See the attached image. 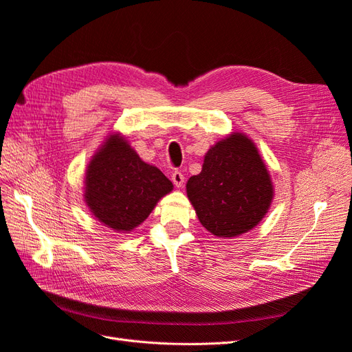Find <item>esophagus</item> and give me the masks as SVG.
I'll use <instances>...</instances> for the list:
<instances>
[{
  "instance_id": "34e87169",
  "label": "esophagus",
  "mask_w": 352,
  "mask_h": 352,
  "mask_svg": "<svg viewBox=\"0 0 352 352\" xmlns=\"http://www.w3.org/2000/svg\"><path fill=\"white\" fill-rule=\"evenodd\" d=\"M172 180H173V184L177 188H182L184 182H185V176L182 175V172H179V170H175V172L172 173Z\"/></svg>"
}]
</instances>
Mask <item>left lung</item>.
<instances>
[{
    "label": "left lung",
    "mask_w": 352,
    "mask_h": 352,
    "mask_svg": "<svg viewBox=\"0 0 352 352\" xmlns=\"http://www.w3.org/2000/svg\"><path fill=\"white\" fill-rule=\"evenodd\" d=\"M186 192L201 225L212 235L232 238L258 225L270 207L273 185L251 140L233 133L210 148Z\"/></svg>",
    "instance_id": "8db88e82"
}]
</instances>
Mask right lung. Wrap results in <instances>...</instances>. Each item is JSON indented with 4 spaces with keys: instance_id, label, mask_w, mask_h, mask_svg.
Listing matches in <instances>:
<instances>
[{
    "instance_id": "obj_1",
    "label": "right lung",
    "mask_w": 352,
    "mask_h": 352,
    "mask_svg": "<svg viewBox=\"0 0 352 352\" xmlns=\"http://www.w3.org/2000/svg\"><path fill=\"white\" fill-rule=\"evenodd\" d=\"M87 204L104 225L129 232L150 216L173 184L144 163L126 140L111 135L95 154L87 172Z\"/></svg>"
}]
</instances>
